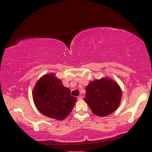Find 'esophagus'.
Wrapping results in <instances>:
<instances>
[{
    "instance_id": "obj_1",
    "label": "esophagus",
    "mask_w": 152,
    "mask_h": 152,
    "mask_svg": "<svg viewBox=\"0 0 152 152\" xmlns=\"http://www.w3.org/2000/svg\"><path fill=\"white\" fill-rule=\"evenodd\" d=\"M77 99H78V100H82L83 99V96L82 95H80V96H78V98H77Z\"/></svg>"
}]
</instances>
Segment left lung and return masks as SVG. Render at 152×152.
<instances>
[{
    "label": "left lung",
    "mask_w": 152,
    "mask_h": 152,
    "mask_svg": "<svg viewBox=\"0 0 152 152\" xmlns=\"http://www.w3.org/2000/svg\"><path fill=\"white\" fill-rule=\"evenodd\" d=\"M85 102L94 114L106 116L114 112L120 102L121 90L117 83L102 78L89 83L86 87Z\"/></svg>",
    "instance_id": "1"
}]
</instances>
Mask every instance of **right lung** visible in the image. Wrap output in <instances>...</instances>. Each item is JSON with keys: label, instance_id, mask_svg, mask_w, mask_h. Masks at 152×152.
Returning <instances> with one entry per match:
<instances>
[{"label": "right lung", "instance_id": "obj_1", "mask_svg": "<svg viewBox=\"0 0 152 152\" xmlns=\"http://www.w3.org/2000/svg\"><path fill=\"white\" fill-rule=\"evenodd\" d=\"M33 96L35 106L42 114L58 120L70 114L77 100L53 74H46L38 80Z\"/></svg>", "mask_w": 152, "mask_h": 152}]
</instances>
